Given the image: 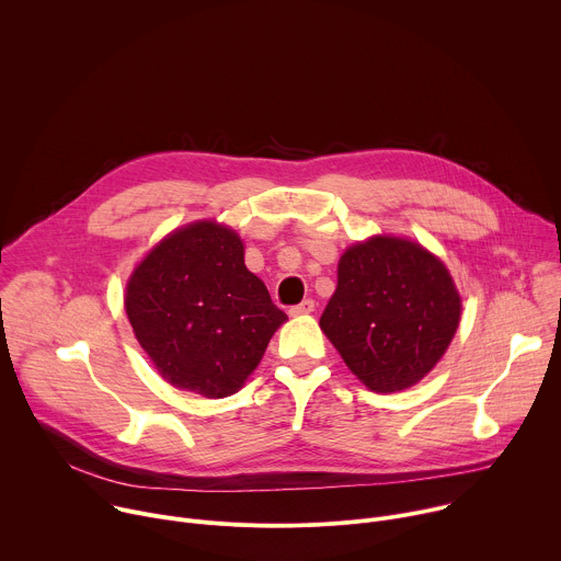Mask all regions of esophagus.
Returning <instances> with one entry per match:
<instances>
[{
	"instance_id": "1",
	"label": "esophagus",
	"mask_w": 561,
	"mask_h": 561,
	"mask_svg": "<svg viewBox=\"0 0 561 561\" xmlns=\"http://www.w3.org/2000/svg\"><path fill=\"white\" fill-rule=\"evenodd\" d=\"M314 310V301L312 299H304L301 304H297V306H290V314H306V312H312Z\"/></svg>"
}]
</instances>
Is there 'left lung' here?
Returning <instances> with one entry per match:
<instances>
[{
	"mask_svg": "<svg viewBox=\"0 0 561 561\" xmlns=\"http://www.w3.org/2000/svg\"><path fill=\"white\" fill-rule=\"evenodd\" d=\"M461 301L446 266L409 239L351 247L319 327L375 392L417 383L448 348Z\"/></svg>",
	"mask_w": 561,
	"mask_h": 561,
	"instance_id": "obj_1",
	"label": "left lung"
}]
</instances>
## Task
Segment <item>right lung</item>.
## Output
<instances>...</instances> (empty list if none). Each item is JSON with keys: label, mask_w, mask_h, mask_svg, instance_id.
<instances>
[{"label": "right lung", "mask_w": 561, "mask_h": 561, "mask_svg": "<svg viewBox=\"0 0 561 561\" xmlns=\"http://www.w3.org/2000/svg\"><path fill=\"white\" fill-rule=\"evenodd\" d=\"M126 314L159 375L204 397L242 388L288 319L247 268L242 239L215 221L175 230L146 255Z\"/></svg>", "instance_id": "right-lung-1"}]
</instances>
